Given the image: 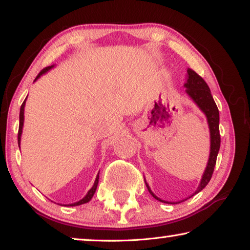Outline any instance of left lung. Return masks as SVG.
I'll return each instance as SVG.
<instances>
[{
	"instance_id": "left-lung-1",
	"label": "left lung",
	"mask_w": 250,
	"mask_h": 250,
	"mask_svg": "<svg viewBox=\"0 0 250 250\" xmlns=\"http://www.w3.org/2000/svg\"><path fill=\"white\" fill-rule=\"evenodd\" d=\"M188 82H186L184 84L186 87V92L191 96V98L195 101L196 104L206 115L207 121H208V125H209V131H210L209 160H208V163H207L204 175L202 177L201 184L196 189V192L194 193L196 194L198 192H201L202 189L208 184L209 180L211 179V175H213L215 164H216L217 154L219 151V146H221V134H219V112H218L217 105L213 99V96L210 94L208 84L206 83L205 80L192 69H188ZM146 185L147 189H149L150 194L155 198V200L164 202L162 200H160L159 197H156L154 194L151 192L149 185L146 183Z\"/></svg>"
}]
</instances>
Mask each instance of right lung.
<instances>
[{
	"instance_id": "1",
	"label": "right lung",
	"mask_w": 250,
	"mask_h": 250,
	"mask_svg": "<svg viewBox=\"0 0 250 250\" xmlns=\"http://www.w3.org/2000/svg\"><path fill=\"white\" fill-rule=\"evenodd\" d=\"M53 66H48V67H45L44 69H42L41 71H40V74L36 76V78H35V80L40 77L41 75H43L44 73H46V71H47L48 69H50L52 68ZM26 100V99H25ZM25 100L23 101V104H22V105H21V110H20V125H19V133H18V141H19V146H20V141H21V134H22V128H23V122H24V105H25ZM98 182H99V173H98V175H97V177H96V181H95V184H94V186H92V188H90V191L88 192V194L86 196H84L83 200H80L79 202H77V203H74V204H70V206H77V205H82V204H84V203H87V202H89L91 198H92V196H94V194H95V192H96V189H97V186H98Z\"/></svg>"
}]
</instances>
